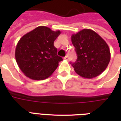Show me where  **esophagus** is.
Segmentation results:
<instances>
[{
    "label": "esophagus",
    "mask_w": 121,
    "mask_h": 121,
    "mask_svg": "<svg viewBox=\"0 0 121 121\" xmlns=\"http://www.w3.org/2000/svg\"><path fill=\"white\" fill-rule=\"evenodd\" d=\"M65 60H68V56H66L64 57V58H63Z\"/></svg>",
    "instance_id": "obj_1"
}]
</instances>
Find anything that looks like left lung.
<instances>
[{
	"mask_svg": "<svg viewBox=\"0 0 121 121\" xmlns=\"http://www.w3.org/2000/svg\"><path fill=\"white\" fill-rule=\"evenodd\" d=\"M71 38L77 55V61L72 64L76 73L89 79L100 75L111 60L110 49L106 42L89 29L72 35Z\"/></svg>",
	"mask_w": 121,
	"mask_h": 121,
	"instance_id": "obj_1",
	"label": "left lung"
}]
</instances>
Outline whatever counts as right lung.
Masks as SVG:
<instances>
[{
    "label": "right lung",
    "mask_w": 121,
    "mask_h": 121,
    "mask_svg": "<svg viewBox=\"0 0 121 121\" xmlns=\"http://www.w3.org/2000/svg\"><path fill=\"white\" fill-rule=\"evenodd\" d=\"M60 31H52L39 26L24 35L16 46V62L23 73L29 78L41 80L49 77L58 66L61 57L57 55L54 41Z\"/></svg>",
    "instance_id": "obj_1"
}]
</instances>
